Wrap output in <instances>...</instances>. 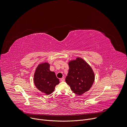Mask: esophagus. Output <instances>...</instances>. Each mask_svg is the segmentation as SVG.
I'll return each instance as SVG.
<instances>
[{
  "label": "esophagus",
  "mask_w": 127,
  "mask_h": 127,
  "mask_svg": "<svg viewBox=\"0 0 127 127\" xmlns=\"http://www.w3.org/2000/svg\"><path fill=\"white\" fill-rule=\"evenodd\" d=\"M60 80H61V81H64L65 79H64V77H63V78H62L60 79Z\"/></svg>",
  "instance_id": "esophagus-1"
}]
</instances>
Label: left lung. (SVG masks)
I'll return each instance as SVG.
<instances>
[{
	"instance_id": "1",
	"label": "left lung",
	"mask_w": 127,
	"mask_h": 127,
	"mask_svg": "<svg viewBox=\"0 0 127 127\" xmlns=\"http://www.w3.org/2000/svg\"><path fill=\"white\" fill-rule=\"evenodd\" d=\"M69 69L65 81L74 94L80 95L92 86L95 74L90 66L82 59L77 58L69 63Z\"/></svg>"
}]
</instances>
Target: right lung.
<instances>
[{
    "label": "right lung",
    "mask_w": 127,
    "mask_h": 127,
    "mask_svg": "<svg viewBox=\"0 0 127 127\" xmlns=\"http://www.w3.org/2000/svg\"><path fill=\"white\" fill-rule=\"evenodd\" d=\"M33 80L37 88L46 95L52 93L55 86L59 83V79L54 72L50 70V65L47 63H42L37 67Z\"/></svg>",
    "instance_id": "right-lung-1"
}]
</instances>
